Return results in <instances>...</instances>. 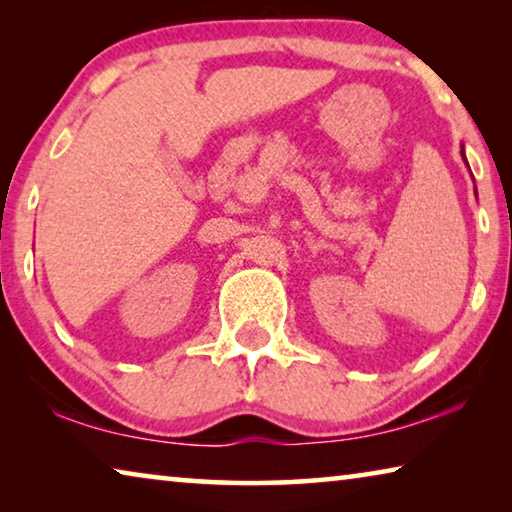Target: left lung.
Segmentation results:
<instances>
[{
	"mask_svg": "<svg viewBox=\"0 0 512 512\" xmlns=\"http://www.w3.org/2000/svg\"><path fill=\"white\" fill-rule=\"evenodd\" d=\"M463 158H465V155H463Z\"/></svg>",
	"mask_w": 512,
	"mask_h": 512,
	"instance_id": "1",
	"label": "left lung"
}]
</instances>
